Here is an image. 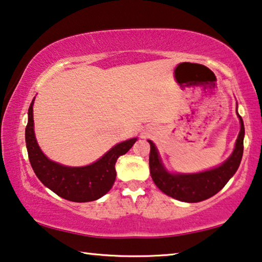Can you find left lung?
Wrapping results in <instances>:
<instances>
[{
    "label": "left lung",
    "instance_id": "1",
    "mask_svg": "<svg viewBox=\"0 0 262 262\" xmlns=\"http://www.w3.org/2000/svg\"><path fill=\"white\" fill-rule=\"evenodd\" d=\"M237 113V111H236ZM241 128L238 132L233 154L225 163L217 168L199 173H170L162 164L155 144L150 143L149 165L151 177L159 190L182 202H201L221 190L230 178L236 172L244 154L245 126L244 120L237 113Z\"/></svg>",
    "mask_w": 262,
    "mask_h": 262
}]
</instances>
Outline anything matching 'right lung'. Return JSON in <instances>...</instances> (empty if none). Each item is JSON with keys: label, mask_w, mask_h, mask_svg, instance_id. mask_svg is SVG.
I'll return each mask as SVG.
<instances>
[{"label": "right lung", "mask_w": 262, "mask_h": 262, "mask_svg": "<svg viewBox=\"0 0 262 262\" xmlns=\"http://www.w3.org/2000/svg\"><path fill=\"white\" fill-rule=\"evenodd\" d=\"M33 104L34 99L28 110L26 145L30 165L42 184L56 195L72 202L96 201L110 191L116 181L117 159L131 149L137 138L117 144L103 157L90 165L79 168L61 165L48 159L37 145L34 134Z\"/></svg>", "instance_id": "right-lung-1"}]
</instances>
